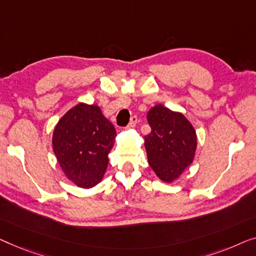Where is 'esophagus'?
<instances>
[{
  "label": "esophagus",
  "mask_w": 256,
  "mask_h": 256,
  "mask_svg": "<svg viewBox=\"0 0 256 256\" xmlns=\"http://www.w3.org/2000/svg\"><path fill=\"white\" fill-rule=\"evenodd\" d=\"M136 122H138V117H136V114H133V116L131 117V120H130L128 126H130V128H133V126H136Z\"/></svg>",
  "instance_id": "obj_1"
}]
</instances>
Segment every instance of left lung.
Returning <instances> with one entry per match:
<instances>
[{
  "mask_svg": "<svg viewBox=\"0 0 256 256\" xmlns=\"http://www.w3.org/2000/svg\"><path fill=\"white\" fill-rule=\"evenodd\" d=\"M150 133L145 148L150 168L164 182H172L192 162L197 146L195 128L180 112L158 104L147 114Z\"/></svg>",
  "mask_w": 256,
  "mask_h": 256,
  "instance_id": "left-lung-1",
  "label": "left lung"
}]
</instances>
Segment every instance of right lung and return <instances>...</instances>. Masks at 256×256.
<instances>
[{"label": "right lung", "instance_id": "right-lung-1", "mask_svg": "<svg viewBox=\"0 0 256 256\" xmlns=\"http://www.w3.org/2000/svg\"><path fill=\"white\" fill-rule=\"evenodd\" d=\"M116 130L97 106L80 103L59 120L53 150L64 175L81 188L100 182L109 164Z\"/></svg>", "mask_w": 256, "mask_h": 256}]
</instances>
